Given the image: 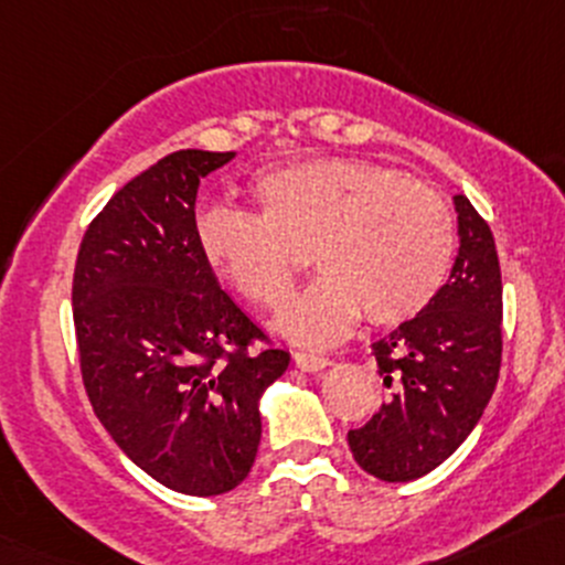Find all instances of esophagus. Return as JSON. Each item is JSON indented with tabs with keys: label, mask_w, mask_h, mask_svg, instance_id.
<instances>
[{
	"label": "esophagus",
	"mask_w": 565,
	"mask_h": 565,
	"mask_svg": "<svg viewBox=\"0 0 565 565\" xmlns=\"http://www.w3.org/2000/svg\"><path fill=\"white\" fill-rule=\"evenodd\" d=\"M295 364L300 370H306V373H319V370H324L327 364H330V359L321 356V353H311V351H295Z\"/></svg>",
	"instance_id": "esophagus-1"
}]
</instances>
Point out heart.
Listing matches in <instances>:
<instances>
[{"label":"heart","mask_w":565,"mask_h":565,"mask_svg":"<svg viewBox=\"0 0 565 565\" xmlns=\"http://www.w3.org/2000/svg\"><path fill=\"white\" fill-rule=\"evenodd\" d=\"M259 212L206 206L195 214V246L235 295L278 308L311 249L321 270L281 313L300 343L343 338L359 316L399 324L443 289L456 249L454 216L437 190L364 158L316 154L259 173Z\"/></svg>","instance_id":"obj_1"}]
</instances>
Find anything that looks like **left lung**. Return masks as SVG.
<instances>
[{"label":"left lung","instance_id":"8db88e82","mask_svg":"<svg viewBox=\"0 0 565 565\" xmlns=\"http://www.w3.org/2000/svg\"><path fill=\"white\" fill-rule=\"evenodd\" d=\"M458 254L448 284L411 321L373 343L383 402L351 454L367 475L411 482L469 437L501 367V268L493 233L467 195H454Z\"/></svg>","mask_w":565,"mask_h":565}]
</instances>
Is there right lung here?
<instances>
[{
    "label": "right lung",
    "mask_w": 565,
    "mask_h": 565,
    "mask_svg": "<svg viewBox=\"0 0 565 565\" xmlns=\"http://www.w3.org/2000/svg\"><path fill=\"white\" fill-rule=\"evenodd\" d=\"M235 152L179 150L109 198L79 244L72 284L79 370L93 413L139 469L188 495L252 472L259 396L289 367L195 246L203 177Z\"/></svg>",
    "instance_id": "1"
}]
</instances>
